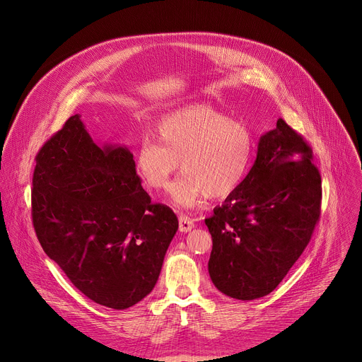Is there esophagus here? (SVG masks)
I'll list each match as a JSON object with an SVG mask.
<instances>
[{
    "label": "esophagus",
    "mask_w": 362,
    "mask_h": 362,
    "mask_svg": "<svg viewBox=\"0 0 362 362\" xmlns=\"http://www.w3.org/2000/svg\"><path fill=\"white\" fill-rule=\"evenodd\" d=\"M193 228H194L193 219H190V218H187L185 215L179 216V229H180V232L186 233V232H190Z\"/></svg>",
    "instance_id": "obj_1"
}]
</instances>
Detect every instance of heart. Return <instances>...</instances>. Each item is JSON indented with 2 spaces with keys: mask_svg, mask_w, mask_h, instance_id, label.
<instances>
[{
  "mask_svg": "<svg viewBox=\"0 0 362 362\" xmlns=\"http://www.w3.org/2000/svg\"><path fill=\"white\" fill-rule=\"evenodd\" d=\"M156 136L159 143L144 139L137 146L136 172L147 187L163 190L182 163L185 173L170 190L177 208L193 209L209 196H230L249 172L250 129L211 106L196 105L170 113L159 123Z\"/></svg>",
  "mask_w": 362,
  "mask_h": 362,
  "instance_id": "1",
  "label": "heart"
}]
</instances>
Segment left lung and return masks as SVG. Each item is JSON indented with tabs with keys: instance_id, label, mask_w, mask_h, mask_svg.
<instances>
[{
	"instance_id": "8db88e82",
	"label": "left lung",
	"mask_w": 362,
	"mask_h": 362,
	"mask_svg": "<svg viewBox=\"0 0 362 362\" xmlns=\"http://www.w3.org/2000/svg\"><path fill=\"white\" fill-rule=\"evenodd\" d=\"M313 150L282 119L261 136L242 185L204 219L214 246L209 275L225 295L271 293L298 261L321 214V176Z\"/></svg>"
}]
</instances>
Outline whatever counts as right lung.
Returning <instances> with one entry per match:
<instances>
[{"mask_svg": "<svg viewBox=\"0 0 362 362\" xmlns=\"http://www.w3.org/2000/svg\"><path fill=\"white\" fill-rule=\"evenodd\" d=\"M31 215L44 252L95 303L126 309L156 285L179 222L153 204L133 153L98 146L71 116L40 148Z\"/></svg>", "mask_w": 362, "mask_h": 362, "instance_id": "obj_1", "label": "right lung"}]
</instances>
